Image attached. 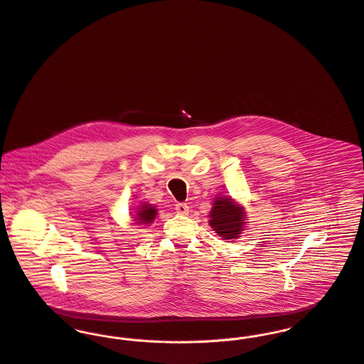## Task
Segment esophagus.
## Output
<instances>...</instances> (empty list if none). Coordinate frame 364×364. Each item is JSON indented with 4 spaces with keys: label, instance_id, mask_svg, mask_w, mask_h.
<instances>
[{
    "label": "esophagus",
    "instance_id": "34e87169",
    "mask_svg": "<svg viewBox=\"0 0 364 364\" xmlns=\"http://www.w3.org/2000/svg\"><path fill=\"white\" fill-rule=\"evenodd\" d=\"M175 210L178 214L186 215L189 213V206L186 203H178V205H175Z\"/></svg>",
    "mask_w": 364,
    "mask_h": 364
}]
</instances>
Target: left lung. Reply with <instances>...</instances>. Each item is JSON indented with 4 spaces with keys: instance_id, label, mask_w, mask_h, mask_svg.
<instances>
[{
    "instance_id": "8db88e82",
    "label": "left lung",
    "mask_w": 364,
    "mask_h": 364,
    "mask_svg": "<svg viewBox=\"0 0 364 364\" xmlns=\"http://www.w3.org/2000/svg\"><path fill=\"white\" fill-rule=\"evenodd\" d=\"M210 227L223 240L238 238L245 224L244 208L237 205L231 198H215L208 214Z\"/></svg>"
}]
</instances>
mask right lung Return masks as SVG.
Instances as JSON below:
<instances>
[{
  "label": "right lung",
  "instance_id": "1",
  "mask_svg": "<svg viewBox=\"0 0 364 364\" xmlns=\"http://www.w3.org/2000/svg\"><path fill=\"white\" fill-rule=\"evenodd\" d=\"M156 217V208L153 205H141L133 217L137 225H146L154 221Z\"/></svg>",
  "mask_w": 364,
  "mask_h": 364
}]
</instances>
